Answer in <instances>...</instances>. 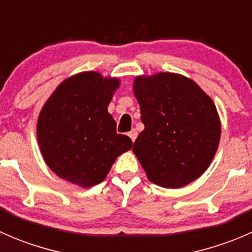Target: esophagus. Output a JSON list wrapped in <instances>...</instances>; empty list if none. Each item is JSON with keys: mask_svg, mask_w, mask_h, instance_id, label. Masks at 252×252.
<instances>
[{"mask_svg": "<svg viewBox=\"0 0 252 252\" xmlns=\"http://www.w3.org/2000/svg\"><path fill=\"white\" fill-rule=\"evenodd\" d=\"M128 136H129V138L131 139V141L134 142V141H135L136 136H138V131H136L135 129H133V130H130V131H129V133H128Z\"/></svg>", "mask_w": 252, "mask_h": 252, "instance_id": "esophagus-1", "label": "esophagus"}]
</instances>
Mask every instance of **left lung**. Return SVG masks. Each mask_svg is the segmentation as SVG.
<instances>
[{
  "instance_id": "left-lung-1",
  "label": "left lung",
  "mask_w": 252,
  "mask_h": 252,
  "mask_svg": "<svg viewBox=\"0 0 252 252\" xmlns=\"http://www.w3.org/2000/svg\"><path fill=\"white\" fill-rule=\"evenodd\" d=\"M133 91L145 126L133 152L147 179L167 189L196 180L220 140V119L212 98L192 79L169 72L138 75Z\"/></svg>"
}]
</instances>
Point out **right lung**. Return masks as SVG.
<instances>
[{
  "mask_svg": "<svg viewBox=\"0 0 252 252\" xmlns=\"http://www.w3.org/2000/svg\"><path fill=\"white\" fill-rule=\"evenodd\" d=\"M118 78L81 72L63 80L37 118L36 135L51 171L81 188L103 182L112 164L131 149L130 138L117 134L108 113Z\"/></svg>",
  "mask_w": 252,
  "mask_h": 252,
  "instance_id": "1",
  "label": "right lung"
}]
</instances>
